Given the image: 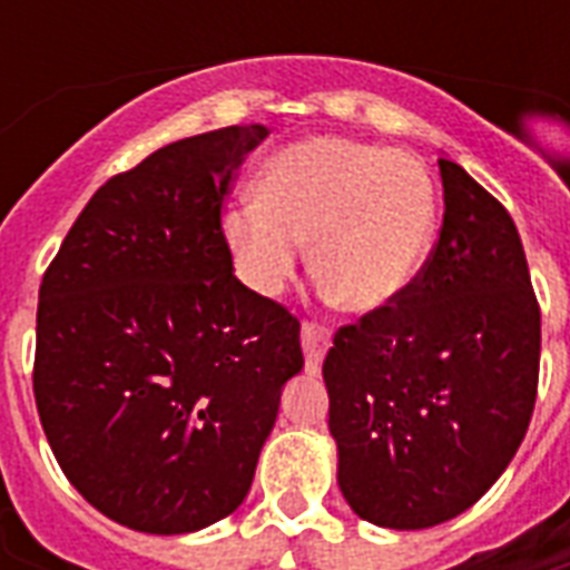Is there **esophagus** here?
I'll return each instance as SVG.
<instances>
[{
	"instance_id": "1",
	"label": "esophagus",
	"mask_w": 570,
	"mask_h": 570,
	"mask_svg": "<svg viewBox=\"0 0 570 570\" xmlns=\"http://www.w3.org/2000/svg\"><path fill=\"white\" fill-rule=\"evenodd\" d=\"M331 346V331L316 325V322H304L302 325V348H304V366L307 373L316 375L322 370V357Z\"/></svg>"
}]
</instances>
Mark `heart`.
I'll use <instances>...</instances> for the list:
<instances>
[{"label":"heart","mask_w":570,"mask_h":570,"mask_svg":"<svg viewBox=\"0 0 570 570\" xmlns=\"http://www.w3.org/2000/svg\"><path fill=\"white\" fill-rule=\"evenodd\" d=\"M438 222V191L420 159L348 138H307L259 171L257 200L224 215L242 281L281 295L311 268L348 313H379L414 284Z\"/></svg>","instance_id":"b5f03b06"}]
</instances>
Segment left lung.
Instances as JSON below:
<instances>
[{
  "mask_svg": "<svg viewBox=\"0 0 570 570\" xmlns=\"http://www.w3.org/2000/svg\"><path fill=\"white\" fill-rule=\"evenodd\" d=\"M443 224L414 284L334 334L322 375L352 512L425 530L509 468L539 390L541 311L512 215L438 159Z\"/></svg>",
  "mask_w": 570,
  "mask_h": 570,
  "instance_id": "1",
  "label": "left lung"
}]
</instances>
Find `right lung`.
<instances>
[{
	"label": "right lung",
	"instance_id": "add662e5",
	"mask_svg": "<svg viewBox=\"0 0 570 570\" xmlns=\"http://www.w3.org/2000/svg\"><path fill=\"white\" fill-rule=\"evenodd\" d=\"M266 136L215 129L111 177L40 284V425L70 485L129 530L183 535L236 512L302 373V325L233 275L222 230Z\"/></svg>",
	"mask_w": 570,
	"mask_h": 570
}]
</instances>
